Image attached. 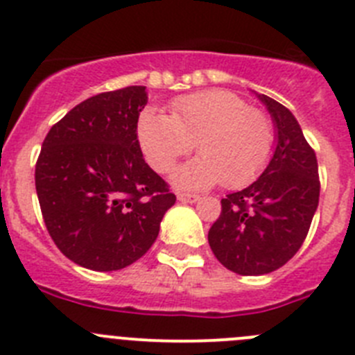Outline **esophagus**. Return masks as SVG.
<instances>
[{
	"label": "esophagus",
	"mask_w": 355,
	"mask_h": 355,
	"mask_svg": "<svg viewBox=\"0 0 355 355\" xmlns=\"http://www.w3.org/2000/svg\"><path fill=\"white\" fill-rule=\"evenodd\" d=\"M177 198L178 201H182V203H196V201L200 200L198 194H189V193H178Z\"/></svg>",
	"instance_id": "obj_1"
}]
</instances>
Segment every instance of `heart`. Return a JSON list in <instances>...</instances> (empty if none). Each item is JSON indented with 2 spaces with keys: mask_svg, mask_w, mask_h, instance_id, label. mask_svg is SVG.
I'll use <instances>...</instances> for the list:
<instances>
[{
  "mask_svg": "<svg viewBox=\"0 0 355 355\" xmlns=\"http://www.w3.org/2000/svg\"><path fill=\"white\" fill-rule=\"evenodd\" d=\"M138 139L146 161L159 173L194 148L198 157L173 171L171 182L182 189H209L225 184L244 187L269 162L274 130L269 116L249 107L228 90H207L171 102V113L146 107L139 116Z\"/></svg>",
  "mask_w": 355,
  "mask_h": 355,
  "instance_id": "1",
  "label": "heart"
}]
</instances>
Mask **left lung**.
I'll list each match as a JSON object with an SVG mask.
<instances>
[{
  "label": "left lung",
  "instance_id": "1",
  "mask_svg": "<svg viewBox=\"0 0 355 355\" xmlns=\"http://www.w3.org/2000/svg\"><path fill=\"white\" fill-rule=\"evenodd\" d=\"M276 129V146L263 173L221 200L209 232L216 258L232 272L261 276L279 269L304 242L320 196L317 155L283 104L257 94Z\"/></svg>",
  "mask_w": 355,
  "mask_h": 355
}]
</instances>
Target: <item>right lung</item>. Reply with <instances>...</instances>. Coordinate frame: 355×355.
Instances as JSON below:
<instances>
[{"instance_id":"1","label":"right lung","mask_w":355,"mask_h":355,"mask_svg":"<svg viewBox=\"0 0 355 355\" xmlns=\"http://www.w3.org/2000/svg\"><path fill=\"white\" fill-rule=\"evenodd\" d=\"M146 102V86L94 95L42 143L35 185L44 223L60 251L85 269L110 272L139 260L177 201L139 148Z\"/></svg>"}]
</instances>
